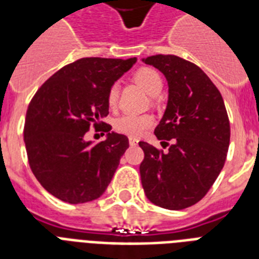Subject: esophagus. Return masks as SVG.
<instances>
[{"instance_id": "34e87169", "label": "esophagus", "mask_w": 259, "mask_h": 259, "mask_svg": "<svg viewBox=\"0 0 259 259\" xmlns=\"http://www.w3.org/2000/svg\"><path fill=\"white\" fill-rule=\"evenodd\" d=\"M129 144H130V146L138 145V140H136V138H130V140H129Z\"/></svg>"}]
</instances>
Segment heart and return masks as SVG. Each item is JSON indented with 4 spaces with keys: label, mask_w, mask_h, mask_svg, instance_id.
<instances>
[{
    "label": "heart",
    "mask_w": 259,
    "mask_h": 259,
    "mask_svg": "<svg viewBox=\"0 0 259 259\" xmlns=\"http://www.w3.org/2000/svg\"><path fill=\"white\" fill-rule=\"evenodd\" d=\"M134 80L145 90L146 93L156 97L161 93L162 90V78L157 71L150 67H142L136 71ZM119 97V86L118 83L111 84L107 91V105L110 109H115ZM153 125V117L149 114H123L114 121V129L118 133L125 134L129 137H140Z\"/></svg>",
    "instance_id": "obj_1"
}]
</instances>
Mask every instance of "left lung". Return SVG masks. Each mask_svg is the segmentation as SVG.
Instances as JSON below:
<instances>
[{"label":"left lung","instance_id":"1","mask_svg":"<svg viewBox=\"0 0 259 259\" xmlns=\"http://www.w3.org/2000/svg\"><path fill=\"white\" fill-rule=\"evenodd\" d=\"M168 80V103L154 134L162 152L141 141L140 165L146 197L166 209H184L208 192L225 165L230 122L225 102L211 79L193 63L175 55L142 59Z\"/></svg>","mask_w":259,"mask_h":259}]
</instances>
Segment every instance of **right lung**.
Masks as SVG:
<instances>
[{"instance_id":"1","label":"right lung","mask_w":259,"mask_h":259,"mask_svg":"<svg viewBox=\"0 0 259 259\" xmlns=\"http://www.w3.org/2000/svg\"><path fill=\"white\" fill-rule=\"evenodd\" d=\"M136 62L137 58L79 59L55 72L32 98L24 126L28 161L55 197L70 204L87 203L110 184L129 140L102 121L109 114L106 97ZM91 125L108 133L105 142L85 141Z\"/></svg>"}]
</instances>
